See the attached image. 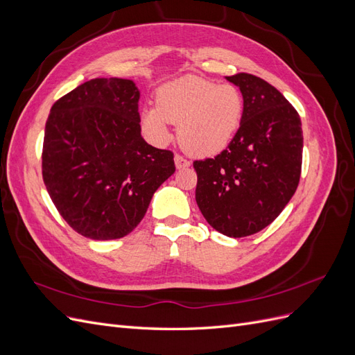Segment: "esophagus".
Instances as JSON below:
<instances>
[{
    "label": "esophagus",
    "mask_w": 355,
    "mask_h": 355,
    "mask_svg": "<svg viewBox=\"0 0 355 355\" xmlns=\"http://www.w3.org/2000/svg\"><path fill=\"white\" fill-rule=\"evenodd\" d=\"M175 164H176V168H179V170L191 166L189 161H188L187 158L182 157V155H179V154H176V155H175Z\"/></svg>",
    "instance_id": "esophagus-1"
}]
</instances>
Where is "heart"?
I'll list each match as a JSON object with an SVG mask.
<instances>
[{
    "instance_id": "b5f03b06",
    "label": "heart",
    "mask_w": 355,
    "mask_h": 355,
    "mask_svg": "<svg viewBox=\"0 0 355 355\" xmlns=\"http://www.w3.org/2000/svg\"><path fill=\"white\" fill-rule=\"evenodd\" d=\"M243 114L244 99L235 85L185 77L158 90L157 106L141 111V124L155 144H167L170 123L179 124L182 146L192 155L211 157L234 141Z\"/></svg>"
}]
</instances>
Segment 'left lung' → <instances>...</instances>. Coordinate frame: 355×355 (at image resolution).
<instances>
[{
  "label": "left lung",
  "mask_w": 355,
  "mask_h": 355,
  "mask_svg": "<svg viewBox=\"0 0 355 355\" xmlns=\"http://www.w3.org/2000/svg\"><path fill=\"white\" fill-rule=\"evenodd\" d=\"M244 99L241 125L214 158L194 161L196 200L204 219L227 237L266 228L287 206L302 167V123L284 96L250 73L227 77Z\"/></svg>",
  "instance_id": "1"
}]
</instances>
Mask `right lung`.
<instances>
[{
  "label": "right lung",
  "mask_w": 355,
  "mask_h": 355,
  "mask_svg": "<svg viewBox=\"0 0 355 355\" xmlns=\"http://www.w3.org/2000/svg\"><path fill=\"white\" fill-rule=\"evenodd\" d=\"M132 80L93 78L51 106L42 179L72 230L92 240L130 234L175 173L173 154L145 142Z\"/></svg>",
  "instance_id": "add662e5"
}]
</instances>
